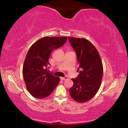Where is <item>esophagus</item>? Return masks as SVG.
<instances>
[{"label": "esophagus", "mask_w": 128, "mask_h": 128, "mask_svg": "<svg viewBox=\"0 0 128 128\" xmlns=\"http://www.w3.org/2000/svg\"><path fill=\"white\" fill-rule=\"evenodd\" d=\"M60 79H61L62 80V81H64V80H67V79H68V77H60Z\"/></svg>", "instance_id": "34e87169"}]
</instances>
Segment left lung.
I'll use <instances>...</instances> for the list:
<instances>
[{
    "label": "left lung",
    "mask_w": 128,
    "mask_h": 128,
    "mask_svg": "<svg viewBox=\"0 0 128 128\" xmlns=\"http://www.w3.org/2000/svg\"><path fill=\"white\" fill-rule=\"evenodd\" d=\"M68 39L80 64L77 70L80 74L76 78H72L73 86L69 88V92L74 100L84 103L98 92L103 77V64L98 51L90 41L85 38Z\"/></svg>",
    "instance_id": "left-lung-1"
}]
</instances>
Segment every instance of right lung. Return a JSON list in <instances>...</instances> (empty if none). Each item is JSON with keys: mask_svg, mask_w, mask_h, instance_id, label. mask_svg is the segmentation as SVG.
Returning <instances> with one entry per match:
<instances>
[{"mask_svg": "<svg viewBox=\"0 0 128 128\" xmlns=\"http://www.w3.org/2000/svg\"><path fill=\"white\" fill-rule=\"evenodd\" d=\"M67 37L40 39L30 47L23 65L22 74L27 90L35 98L49 96L59 84L60 78L47 72V66L51 52L65 44Z\"/></svg>", "mask_w": 128, "mask_h": 128, "instance_id": "1", "label": "right lung"}]
</instances>
